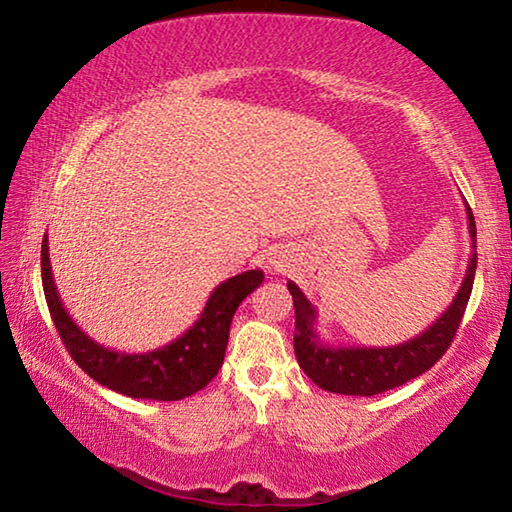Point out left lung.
Listing matches in <instances>:
<instances>
[{
  "instance_id": "8db88e82",
  "label": "left lung",
  "mask_w": 512,
  "mask_h": 512,
  "mask_svg": "<svg viewBox=\"0 0 512 512\" xmlns=\"http://www.w3.org/2000/svg\"><path fill=\"white\" fill-rule=\"evenodd\" d=\"M467 225H470L472 255L467 262V273L461 289L447 307L422 334L411 341H404L391 348H332L318 339L316 334V309L298 289L296 282H287L289 293L296 307V334L293 350L305 375L316 386L339 395H379L391 391L420 377L447 352L454 341V334L461 325L467 300H470L474 271H476V223L470 205L465 203Z\"/></svg>"
}]
</instances>
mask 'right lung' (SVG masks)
Instances as JSON below:
<instances>
[{
  "mask_svg": "<svg viewBox=\"0 0 512 512\" xmlns=\"http://www.w3.org/2000/svg\"><path fill=\"white\" fill-rule=\"evenodd\" d=\"M42 287L49 314L54 318L67 352L88 375L110 391L137 397V400L176 402L205 388L223 366L228 348L230 323L241 300L264 282L262 271H246L221 282L207 298L201 318L183 336L151 352L126 354L90 339L69 318L56 291L54 273L49 264V239H42Z\"/></svg>",
  "mask_w": 512,
  "mask_h": 512,
  "instance_id": "right-lung-1",
  "label": "right lung"
}]
</instances>
